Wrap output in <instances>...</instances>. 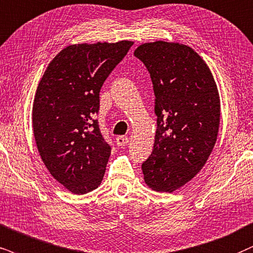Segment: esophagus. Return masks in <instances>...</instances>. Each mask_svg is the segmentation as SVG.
Listing matches in <instances>:
<instances>
[{
	"label": "esophagus",
	"mask_w": 253,
	"mask_h": 253,
	"mask_svg": "<svg viewBox=\"0 0 253 253\" xmlns=\"http://www.w3.org/2000/svg\"><path fill=\"white\" fill-rule=\"evenodd\" d=\"M116 142H117L118 146H125V145H127V143L129 142V139L127 136H125V135H120L116 139Z\"/></svg>",
	"instance_id": "obj_1"
}]
</instances>
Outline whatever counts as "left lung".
I'll return each instance as SVG.
<instances>
[{
    "instance_id": "1",
    "label": "left lung",
    "mask_w": 253,
    "mask_h": 253,
    "mask_svg": "<svg viewBox=\"0 0 253 253\" xmlns=\"http://www.w3.org/2000/svg\"><path fill=\"white\" fill-rule=\"evenodd\" d=\"M148 70L155 95L154 148L142 164L147 185L172 193L189 182L212 152L219 127L216 83L191 47L158 41L134 51Z\"/></svg>"
}]
</instances>
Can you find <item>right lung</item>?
<instances>
[{
	"instance_id": "add662e5",
	"label": "right lung",
	"mask_w": 253,
	"mask_h": 253,
	"mask_svg": "<svg viewBox=\"0 0 253 253\" xmlns=\"http://www.w3.org/2000/svg\"><path fill=\"white\" fill-rule=\"evenodd\" d=\"M133 42L70 45L42 77L33 107L34 135L50 174L73 194L103 181L111 146L95 119L101 86Z\"/></svg>"
}]
</instances>
